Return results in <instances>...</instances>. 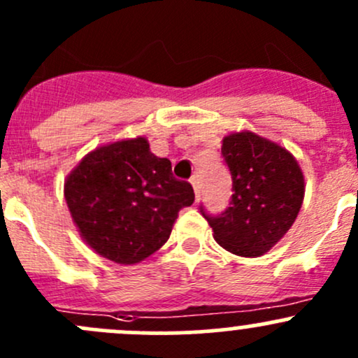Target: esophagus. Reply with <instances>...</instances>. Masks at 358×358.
<instances>
[{
    "label": "esophagus",
    "mask_w": 358,
    "mask_h": 358,
    "mask_svg": "<svg viewBox=\"0 0 358 358\" xmlns=\"http://www.w3.org/2000/svg\"><path fill=\"white\" fill-rule=\"evenodd\" d=\"M190 183H192L194 192H196V199H199V197H201V182H199V176L194 175L192 178H190Z\"/></svg>",
    "instance_id": "esophagus-1"
}]
</instances>
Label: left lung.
Here are the masks:
<instances>
[{
  "label": "left lung",
  "instance_id": "8db88e82",
  "mask_svg": "<svg viewBox=\"0 0 358 358\" xmlns=\"http://www.w3.org/2000/svg\"><path fill=\"white\" fill-rule=\"evenodd\" d=\"M222 156L232 175V201L218 216L201 213L227 251L258 258L294 223L305 197V178L289 150L251 131L223 138Z\"/></svg>",
  "mask_w": 358,
  "mask_h": 358
}]
</instances>
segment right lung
Masks as SVG:
<instances>
[{"instance_id": "right-lung-1", "label": "right lung", "mask_w": 358, "mask_h": 358, "mask_svg": "<svg viewBox=\"0 0 358 358\" xmlns=\"http://www.w3.org/2000/svg\"><path fill=\"white\" fill-rule=\"evenodd\" d=\"M64 196L85 243L110 262L131 265L169 239L178 211L194 202V189L138 136L86 154L69 173Z\"/></svg>"}]
</instances>
